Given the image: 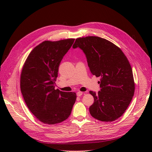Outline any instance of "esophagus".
Here are the masks:
<instances>
[{"instance_id":"34e87169","label":"esophagus","mask_w":152,"mask_h":152,"mask_svg":"<svg viewBox=\"0 0 152 152\" xmlns=\"http://www.w3.org/2000/svg\"><path fill=\"white\" fill-rule=\"evenodd\" d=\"M77 97H80V96H81V95L83 94V92H81V91H79V92H77Z\"/></svg>"}]
</instances>
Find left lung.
<instances>
[{
    "label": "left lung",
    "instance_id": "left-lung-1",
    "mask_svg": "<svg viewBox=\"0 0 152 152\" xmlns=\"http://www.w3.org/2000/svg\"><path fill=\"white\" fill-rule=\"evenodd\" d=\"M74 49L85 53L93 75L100 77V91H90L94 102L89 107L92 117L111 122L121 117L129 107L135 91L130 63L120 48L97 36L76 39Z\"/></svg>",
    "mask_w": 152,
    "mask_h": 152
}]
</instances>
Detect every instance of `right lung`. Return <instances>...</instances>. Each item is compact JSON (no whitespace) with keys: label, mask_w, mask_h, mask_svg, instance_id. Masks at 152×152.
<instances>
[{"label":"right lung","mask_w":152,"mask_h":152,"mask_svg":"<svg viewBox=\"0 0 152 152\" xmlns=\"http://www.w3.org/2000/svg\"><path fill=\"white\" fill-rule=\"evenodd\" d=\"M74 41H45L30 52L23 66L20 89L23 99L31 112L44 124L66 120L76 100L74 92L55 89L60 62Z\"/></svg>","instance_id":"right-lung-1"}]
</instances>
